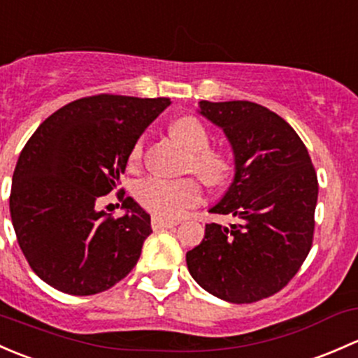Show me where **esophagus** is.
Masks as SVG:
<instances>
[{"label": "esophagus", "instance_id": "34e87169", "mask_svg": "<svg viewBox=\"0 0 358 358\" xmlns=\"http://www.w3.org/2000/svg\"><path fill=\"white\" fill-rule=\"evenodd\" d=\"M176 223H173V221H164L161 220V217H152L150 220V227H152L154 231H163V229H168V228H173Z\"/></svg>", "mask_w": 358, "mask_h": 358}]
</instances>
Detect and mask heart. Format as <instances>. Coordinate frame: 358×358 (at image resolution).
<instances>
[{
  "instance_id": "heart-1",
  "label": "heart",
  "mask_w": 358,
  "mask_h": 358,
  "mask_svg": "<svg viewBox=\"0 0 358 358\" xmlns=\"http://www.w3.org/2000/svg\"><path fill=\"white\" fill-rule=\"evenodd\" d=\"M171 134L180 144L192 152L190 166L209 187H221L233 175V159L224 150L213 149L209 131L195 116H180L171 123ZM145 137L142 135L130 150V164H138L144 157ZM138 204L149 213L166 220H175L195 208L204 199V190L199 180H168L149 176L135 185Z\"/></svg>"
}]
</instances>
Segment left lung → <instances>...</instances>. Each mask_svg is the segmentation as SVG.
<instances>
[{
  "instance_id": "1",
  "label": "left lung",
  "mask_w": 358,
  "mask_h": 358,
  "mask_svg": "<svg viewBox=\"0 0 358 358\" xmlns=\"http://www.w3.org/2000/svg\"><path fill=\"white\" fill-rule=\"evenodd\" d=\"M201 115L227 134L235 178L209 213L236 223L206 224L187 266L206 292L252 303L289 283L310 252L317 175L302 138L276 113L250 101H201Z\"/></svg>"
}]
</instances>
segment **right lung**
Segmentation results:
<instances>
[{"mask_svg": "<svg viewBox=\"0 0 358 358\" xmlns=\"http://www.w3.org/2000/svg\"><path fill=\"white\" fill-rule=\"evenodd\" d=\"M166 97L97 94L71 101L32 134L13 171L10 214L34 273L69 295H96L137 264L150 216L120 190L125 216L97 209Z\"/></svg>", "mask_w": 358, "mask_h": 358, "instance_id": "1", "label": "right lung"}]
</instances>
